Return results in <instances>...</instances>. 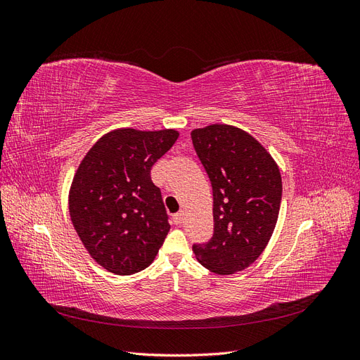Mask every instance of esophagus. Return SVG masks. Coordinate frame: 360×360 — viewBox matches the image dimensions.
Here are the masks:
<instances>
[{"mask_svg":"<svg viewBox=\"0 0 360 360\" xmlns=\"http://www.w3.org/2000/svg\"><path fill=\"white\" fill-rule=\"evenodd\" d=\"M172 221H174V224H176V225H180L183 222V213L181 212L174 213L172 214Z\"/></svg>","mask_w":360,"mask_h":360,"instance_id":"1","label":"esophagus"}]
</instances>
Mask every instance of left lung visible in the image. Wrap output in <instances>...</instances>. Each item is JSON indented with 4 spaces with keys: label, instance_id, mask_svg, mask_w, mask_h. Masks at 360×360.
Masks as SVG:
<instances>
[{
    "label": "left lung",
    "instance_id": "left-lung-1",
    "mask_svg": "<svg viewBox=\"0 0 360 360\" xmlns=\"http://www.w3.org/2000/svg\"><path fill=\"white\" fill-rule=\"evenodd\" d=\"M192 144L213 191V236L195 243L200 263L217 275L249 267L267 246L278 221L279 168L242 129L212 124L195 129Z\"/></svg>",
    "mask_w": 360,
    "mask_h": 360
}]
</instances>
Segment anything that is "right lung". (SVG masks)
<instances>
[{
  "mask_svg": "<svg viewBox=\"0 0 360 360\" xmlns=\"http://www.w3.org/2000/svg\"><path fill=\"white\" fill-rule=\"evenodd\" d=\"M179 138L172 129H118L90 148L76 171L69 210L89 254L115 275L148 267L169 231L151 167Z\"/></svg>",
  "mask_w": 360,
  "mask_h": 360,
  "instance_id": "right-lung-1",
  "label": "right lung"
}]
</instances>
